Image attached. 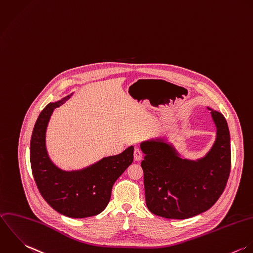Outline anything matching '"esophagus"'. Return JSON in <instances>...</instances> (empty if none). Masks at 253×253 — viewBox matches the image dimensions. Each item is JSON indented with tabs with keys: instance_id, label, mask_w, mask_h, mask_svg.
Segmentation results:
<instances>
[{
	"instance_id": "34e87169",
	"label": "esophagus",
	"mask_w": 253,
	"mask_h": 253,
	"mask_svg": "<svg viewBox=\"0 0 253 253\" xmlns=\"http://www.w3.org/2000/svg\"><path fill=\"white\" fill-rule=\"evenodd\" d=\"M133 155H134V160L135 161H140L143 158V152L141 151L140 148H135Z\"/></svg>"
}]
</instances>
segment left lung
Segmentation results:
<instances>
[{
  "mask_svg": "<svg viewBox=\"0 0 253 253\" xmlns=\"http://www.w3.org/2000/svg\"><path fill=\"white\" fill-rule=\"evenodd\" d=\"M211 116L217 137L200 160L181 159L163 139L141 143L145 200L153 214L187 219L207 211L222 195L231 171L230 131L221 113L211 110Z\"/></svg>",
  "mask_w": 253,
  "mask_h": 253,
  "instance_id": "left-lung-1",
  "label": "left lung"
}]
</instances>
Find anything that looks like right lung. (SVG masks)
<instances>
[{
    "label": "right lung",
    "instance_id": "1",
    "mask_svg": "<svg viewBox=\"0 0 253 253\" xmlns=\"http://www.w3.org/2000/svg\"><path fill=\"white\" fill-rule=\"evenodd\" d=\"M69 98L48 104L40 113L30 141V164L40 194L54 210L71 218H86L107 207L115 181L133 161L134 148L130 146L82 170L57 168L47 154L46 128L53 111Z\"/></svg>",
    "mask_w": 253,
    "mask_h": 253
}]
</instances>
